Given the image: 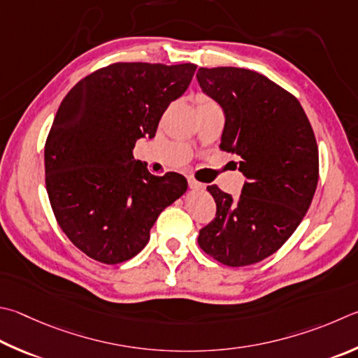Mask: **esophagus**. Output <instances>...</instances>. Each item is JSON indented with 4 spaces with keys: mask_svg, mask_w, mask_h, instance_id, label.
Here are the masks:
<instances>
[{
    "mask_svg": "<svg viewBox=\"0 0 358 358\" xmlns=\"http://www.w3.org/2000/svg\"><path fill=\"white\" fill-rule=\"evenodd\" d=\"M187 183H189V187H191V189H194V191L205 189V185L203 183H199V181H196L194 178H189V181H187Z\"/></svg>",
    "mask_w": 358,
    "mask_h": 358,
    "instance_id": "34e87169",
    "label": "esophagus"
}]
</instances>
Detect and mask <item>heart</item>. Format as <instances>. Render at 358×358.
I'll list each match as a JSON object with an SVG mask.
<instances>
[{
    "label": "heart",
    "instance_id": "heart-1",
    "mask_svg": "<svg viewBox=\"0 0 358 358\" xmlns=\"http://www.w3.org/2000/svg\"><path fill=\"white\" fill-rule=\"evenodd\" d=\"M199 101H211V100H208V99H205V96H199Z\"/></svg>",
    "mask_w": 358,
    "mask_h": 358
}]
</instances>
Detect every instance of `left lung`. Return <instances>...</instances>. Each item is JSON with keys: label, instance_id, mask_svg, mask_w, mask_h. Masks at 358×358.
<instances>
[{"label": "left lung", "instance_id": "8db88e82", "mask_svg": "<svg viewBox=\"0 0 358 358\" xmlns=\"http://www.w3.org/2000/svg\"><path fill=\"white\" fill-rule=\"evenodd\" d=\"M203 92L224 109L220 150L238 155L247 181L236 200L208 186L216 217L199 233L206 255L231 268L277 252L302 222L320 178L316 138L301 103L253 70L199 69Z\"/></svg>", "mask_w": 358, "mask_h": 358}]
</instances>
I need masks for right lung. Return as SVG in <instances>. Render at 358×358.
Segmentation results:
<instances>
[{
	"label": "right lung",
	"instance_id": "obj_1",
	"mask_svg": "<svg viewBox=\"0 0 358 358\" xmlns=\"http://www.w3.org/2000/svg\"><path fill=\"white\" fill-rule=\"evenodd\" d=\"M196 64L115 62L75 84L45 142V185L57 224L87 257L117 264L144 249L166 206L187 189L133 158L161 115L185 94Z\"/></svg>",
	"mask_w": 358,
	"mask_h": 358
}]
</instances>
